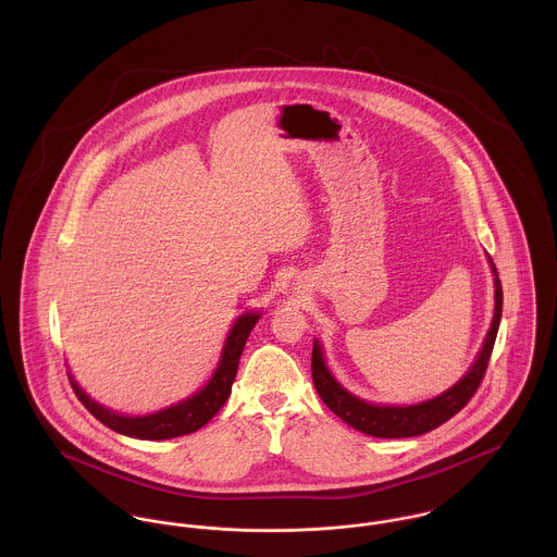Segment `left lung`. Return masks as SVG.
Returning <instances> with one entry per match:
<instances>
[{
    "label": "left lung",
    "mask_w": 557,
    "mask_h": 557,
    "mask_svg": "<svg viewBox=\"0 0 557 557\" xmlns=\"http://www.w3.org/2000/svg\"><path fill=\"white\" fill-rule=\"evenodd\" d=\"M488 263H491V270L495 274V313H493V321H491L488 334L482 343V349L478 354L476 362L453 388H448L440 397L429 398V400H422V403H416V405H375V403H367V400L347 393L334 380V375L325 367L321 345H319V341H315L313 343L311 371H313V384L318 388L321 400L343 422H347L356 431H362V433L373 435V437H386V440L413 437V435L429 433V431L437 429L440 424H444L446 420H450L455 413H459L470 403V398L474 397L478 386L482 384V377L486 373L491 351H493V345H495L499 319H502V283H499L497 268L491 261V257H488Z\"/></svg>",
    "instance_id": "8db88e82"
}]
</instances>
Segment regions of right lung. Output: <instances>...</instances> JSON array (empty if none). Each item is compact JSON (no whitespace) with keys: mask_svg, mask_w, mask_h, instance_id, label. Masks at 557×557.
I'll list each match as a JSON object with an SVG mask.
<instances>
[{"mask_svg":"<svg viewBox=\"0 0 557 557\" xmlns=\"http://www.w3.org/2000/svg\"><path fill=\"white\" fill-rule=\"evenodd\" d=\"M257 319H259V313H244L234 323V327L225 341L223 356H221V362H219L214 375L197 395H193L182 403H175L166 409L154 411L150 416H122V413H115V411L98 405L96 400H91L81 391L75 377H71L73 391L79 397L81 403L87 407V411L96 420H100L104 426L113 429L115 433L137 437V440H171V437L195 433L197 429L208 424L219 413V409L232 395V386H234V380L238 373L239 356H242L246 338H248L250 330L255 327Z\"/></svg>","mask_w":557,"mask_h":557,"instance_id":"add662e5","label":"right lung"}]
</instances>
